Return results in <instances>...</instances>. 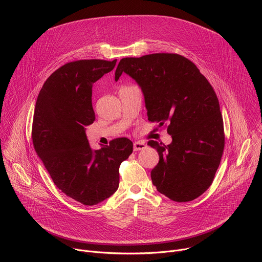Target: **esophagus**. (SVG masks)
<instances>
[{"mask_svg": "<svg viewBox=\"0 0 262 262\" xmlns=\"http://www.w3.org/2000/svg\"><path fill=\"white\" fill-rule=\"evenodd\" d=\"M146 147V144L142 141H137L134 143V150L135 151H138V150H142V149H144Z\"/></svg>", "mask_w": 262, "mask_h": 262, "instance_id": "1", "label": "esophagus"}]
</instances>
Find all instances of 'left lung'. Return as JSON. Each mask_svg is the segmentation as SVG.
<instances>
[{
  "label": "left lung",
  "mask_w": 262,
  "mask_h": 262,
  "mask_svg": "<svg viewBox=\"0 0 262 262\" xmlns=\"http://www.w3.org/2000/svg\"><path fill=\"white\" fill-rule=\"evenodd\" d=\"M122 72L141 87L148 120L166 123L172 143L154 140L160 162L151 171L157 190L176 202L201 196L211 185L225 146L223 118L216 94L189 59L178 54H151L120 60Z\"/></svg>",
  "instance_id": "1"
}]
</instances>
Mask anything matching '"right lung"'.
I'll return each mask as SVG.
<instances>
[{"mask_svg": "<svg viewBox=\"0 0 262 262\" xmlns=\"http://www.w3.org/2000/svg\"><path fill=\"white\" fill-rule=\"evenodd\" d=\"M117 60H78L54 71L37 97L32 140L55 185L84 205H95L119 186V167L133 142L118 138L92 150L86 126L95 120L92 86L113 70Z\"/></svg>", "mask_w": 262, "mask_h": 262, "instance_id": "1", "label": "right lung"}]
</instances>
